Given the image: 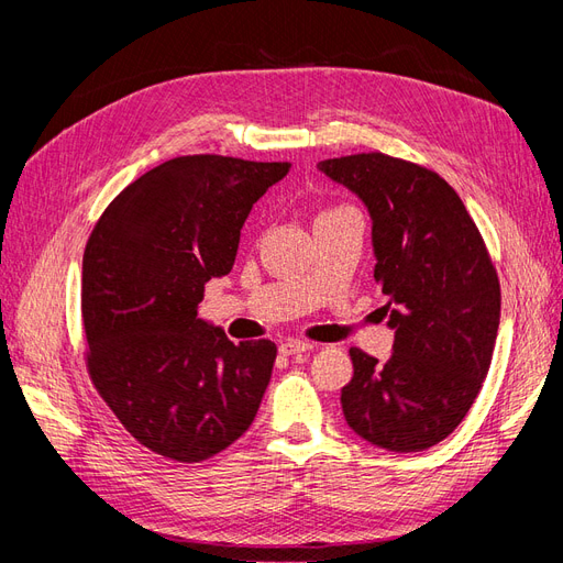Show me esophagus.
<instances>
[{"instance_id":"obj_1","label":"esophagus","mask_w":563,"mask_h":563,"mask_svg":"<svg viewBox=\"0 0 563 563\" xmlns=\"http://www.w3.org/2000/svg\"><path fill=\"white\" fill-rule=\"evenodd\" d=\"M310 350H314V345L310 343V340H298V338L288 340V343H282V345H279V352H282L284 356H294V354L310 352Z\"/></svg>"}]
</instances>
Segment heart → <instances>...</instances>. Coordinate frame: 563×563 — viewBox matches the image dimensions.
Returning a JSON list of instances; mask_svg holds the SVG:
<instances>
[{
	"mask_svg": "<svg viewBox=\"0 0 563 563\" xmlns=\"http://www.w3.org/2000/svg\"><path fill=\"white\" fill-rule=\"evenodd\" d=\"M327 213H329V211H327Z\"/></svg>",
	"mask_w": 563,
	"mask_h": 563,
	"instance_id": "obj_1",
	"label": "heart"
}]
</instances>
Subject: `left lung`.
<instances>
[{"instance_id":"8db88e82","label":"left lung","mask_w":563,"mask_h":563,"mask_svg":"<svg viewBox=\"0 0 563 563\" xmlns=\"http://www.w3.org/2000/svg\"><path fill=\"white\" fill-rule=\"evenodd\" d=\"M373 218V277L389 298L395 352L352 347L340 404L362 439L397 453L446 439L479 397L500 323V279L463 199L432 168L360 152L319 162Z\"/></svg>"}]
</instances>
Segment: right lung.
I'll return each mask as SVG.
<instances>
[{"label": "right lung", "instance_id": "add662e5", "mask_svg": "<svg viewBox=\"0 0 563 563\" xmlns=\"http://www.w3.org/2000/svg\"><path fill=\"white\" fill-rule=\"evenodd\" d=\"M288 162L168 159L124 187L84 249L89 378L124 430L176 463H201L258 413L272 340L232 343L197 319L203 284L234 265L242 225Z\"/></svg>", "mask_w": 563, "mask_h": 563}]
</instances>
